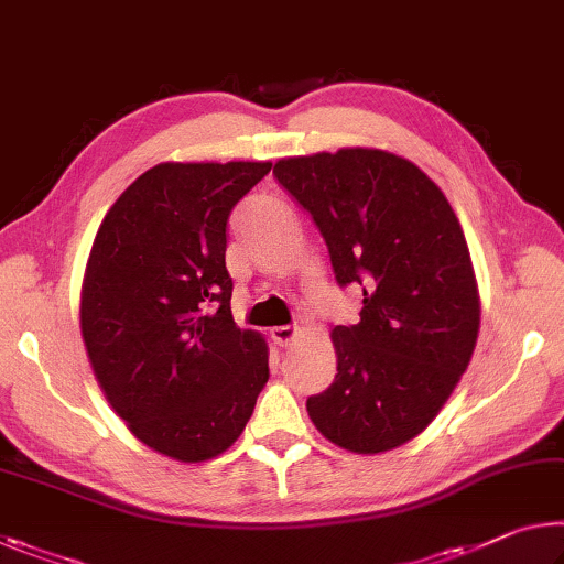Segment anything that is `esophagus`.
<instances>
[{"instance_id":"esophagus-1","label":"esophagus","mask_w":564,"mask_h":564,"mask_svg":"<svg viewBox=\"0 0 564 564\" xmlns=\"http://www.w3.org/2000/svg\"><path fill=\"white\" fill-rule=\"evenodd\" d=\"M296 336H299L296 326H275V328H271L273 344H279V346H289Z\"/></svg>"}]
</instances>
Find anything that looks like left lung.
<instances>
[{"label": "left lung", "instance_id": "left-lung-1", "mask_svg": "<svg viewBox=\"0 0 564 564\" xmlns=\"http://www.w3.org/2000/svg\"><path fill=\"white\" fill-rule=\"evenodd\" d=\"M291 198L324 236L336 283L361 285L359 324L336 326V379L308 397L321 434L379 454L422 434L467 371L479 293L462 226L440 185L387 150L279 160Z\"/></svg>", "mask_w": 564, "mask_h": 564}]
</instances>
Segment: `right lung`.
Masks as SVG:
<instances>
[{
	"label": "right lung",
	"instance_id": "add662e5",
	"mask_svg": "<svg viewBox=\"0 0 564 564\" xmlns=\"http://www.w3.org/2000/svg\"><path fill=\"white\" fill-rule=\"evenodd\" d=\"M271 163H160L97 230L79 326L107 401L142 444L177 462L218 457L268 381L261 334L230 314V210Z\"/></svg>",
	"mask_w": 564,
	"mask_h": 564
}]
</instances>
